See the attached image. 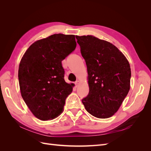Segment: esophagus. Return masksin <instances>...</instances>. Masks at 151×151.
Returning <instances> with one entry per match:
<instances>
[{
  "label": "esophagus",
  "instance_id": "34e87169",
  "mask_svg": "<svg viewBox=\"0 0 151 151\" xmlns=\"http://www.w3.org/2000/svg\"><path fill=\"white\" fill-rule=\"evenodd\" d=\"M79 84H80V81H77L76 82V83H75V84H76V87L78 86Z\"/></svg>",
  "mask_w": 151,
  "mask_h": 151
}]
</instances>
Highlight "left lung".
<instances>
[{"label": "left lung", "instance_id": "obj_1", "mask_svg": "<svg viewBox=\"0 0 151 151\" xmlns=\"http://www.w3.org/2000/svg\"><path fill=\"white\" fill-rule=\"evenodd\" d=\"M88 68L89 92L82 99L86 111L108 118L118 110L130 88L131 69L115 45L92 35L76 36Z\"/></svg>", "mask_w": 151, "mask_h": 151}]
</instances>
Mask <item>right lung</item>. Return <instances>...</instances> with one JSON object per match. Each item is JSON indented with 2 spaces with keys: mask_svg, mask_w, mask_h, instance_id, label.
I'll list each match as a JSON object with an SVG mask.
<instances>
[{
  "mask_svg": "<svg viewBox=\"0 0 151 151\" xmlns=\"http://www.w3.org/2000/svg\"><path fill=\"white\" fill-rule=\"evenodd\" d=\"M76 45L75 35L54 34L33 43L21 58L18 77L22 98L41 120L60 115L72 92L74 84L65 81L62 61Z\"/></svg>",
  "mask_w": 151,
  "mask_h": 151,
  "instance_id": "1",
  "label": "right lung"
}]
</instances>
